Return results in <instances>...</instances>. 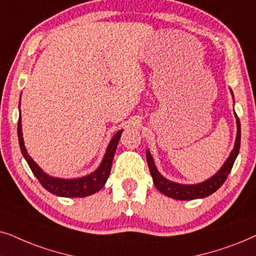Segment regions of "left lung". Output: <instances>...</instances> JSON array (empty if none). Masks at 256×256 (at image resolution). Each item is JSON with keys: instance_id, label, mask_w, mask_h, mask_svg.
<instances>
[{"instance_id": "left-lung-1", "label": "left lung", "mask_w": 256, "mask_h": 256, "mask_svg": "<svg viewBox=\"0 0 256 256\" xmlns=\"http://www.w3.org/2000/svg\"><path fill=\"white\" fill-rule=\"evenodd\" d=\"M236 125H238V134H236V140H235V145L233 151L230 152V156H228L226 162L216 174H214L212 178L206 180V182L196 184V185H182V184H176L170 182V180L165 179L156 170L154 162H153L151 154L148 151H146V160H148L150 172L153 178V182L158 190H160L162 194L168 196L172 199L176 200H192V199H199V198L208 196L213 194L216 190H218L221 187V185L226 182L228 174H230L232 168H233L235 159H236L238 154H239L240 148V142H241V128H240V120L236 118Z\"/></svg>"}]
</instances>
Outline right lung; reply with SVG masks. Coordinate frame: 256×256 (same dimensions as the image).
I'll list each match as a JSON object with an SVG mask.
<instances>
[{"mask_svg": "<svg viewBox=\"0 0 256 256\" xmlns=\"http://www.w3.org/2000/svg\"><path fill=\"white\" fill-rule=\"evenodd\" d=\"M122 130L118 131L114 134V137L111 139L108 148L105 153L103 162H102L100 166L90 176H83V178L78 179H60L54 178V176H49L46 173H44L40 170L37 164L30 158V156L26 153L24 142H23L22 137V125H21V114L18 117V125H17V136H18V142L20 148H21V152L23 156H24L26 162H28L29 168L38 182H40L44 188L49 190L50 193L54 194V196H64V198H83L91 196V194L98 192V190L103 188V186L106 182V180L110 176L112 162H114V156L116 148H117L118 142L120 139Z\"/></svg>", "mask_w": 256, "mask_h": 256, "instance_id": "add662e5", "label": "right lung"}]
</instances>
